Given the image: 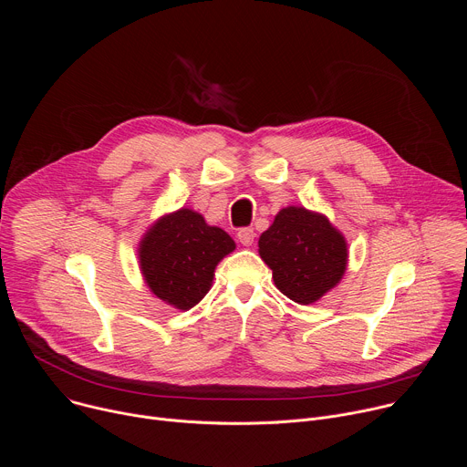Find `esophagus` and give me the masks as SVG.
I'll list each match as a JSON object with an SVG mask.
<instances>
[{
    "instance_id": "esophagus-1",
    "label": "esophagus",
    "mask_w": 467,
    "mask_h": 467,
    "mask_svg": "<svg viewBox=\"0 0 467 467\" xmlns=\"http://www.w3.org/2000/svg\"><path fill=\"white\" fill-rule=\"evenodd\" d=\"M236 238H238V242H240V244H244V245H251V244L254 242V231H253L251 227H244V229H240V231H238Z\"/></svg>"
}]
</instances>
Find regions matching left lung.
<instances>
[{
    "mask_svg": "<svg viewBox=\"0 0 467 467\" xmlns=\"http://www.w3.org/2000/svg\"><path fill=\"white\" fill-rule=\"evenodd\" d=\"M258 247L277 288L299 305H310L335 288L348 265L344 236L325 216L303 207L283 209L260 234Z\"/></svg>",
    "mask_w": 467,
    "mask_h": 467,
    "instance_id": "left-lung-1",
    "label": "left lung"
}]
</instances>
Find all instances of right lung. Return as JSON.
I'll return each instance as SVG.
<instances>
[{
	"mask_svg": "<svg viewBox=\"0 0 467 467\" xmlns=\"http://www.w3.org/2000/svg\"><path fill=\"white\" fill-rule=\"evenodd\" d=\"M233 249L234 240L223 229L181 209L150 229L140 244V268L159 299L188 310L211 290L214 268Z\"/></svg>",
	"mask_w": 467,
	"mask_h": 467,
	"instance_id": "obj_1",
	"label": "right lung"
}]
</instances>
